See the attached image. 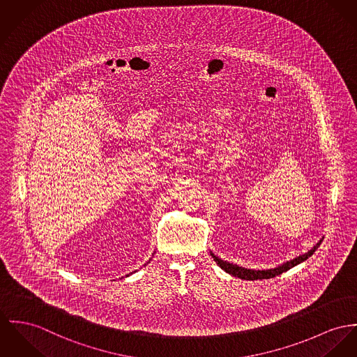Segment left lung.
Masks as SVG:
<instances>
[{
  "label": "left lung",
  "instance_id": "8db88e82",
  "mask_svg": "<svg viewBox=\"0 0 357 357\" xmlns=\"http://www.w3.org/2000/svg\"><path fill=\"white\" fill-rule=\"evenodd\" d=\"M321 243H322V241H319V242L317 243V246L314 247V248H311L308 252L302 254V255H299L298 258H295V259H292V261H289V262H287V264H284V265H281V266H278V268H275V269H269V271H251V269H245V268H242V266L232 265V264H229V262H225V261L220 259V258H218V257H216L215 254H212V252H211V254H212L213 259L218 262V265H219L220 268L224 269V271H225L227 273H229V275L239 277V278H242V280H264V278H272V277H275V275H281V273L289 271L291 268H294V266L302 264L303 261L308 259V258L315 252V250L321 246Z\"/></svg>",
  "mask_w": 357,
  "mask_h": 357
}]
</instances>
